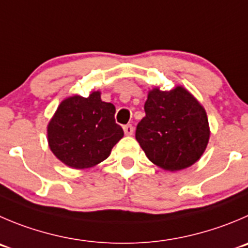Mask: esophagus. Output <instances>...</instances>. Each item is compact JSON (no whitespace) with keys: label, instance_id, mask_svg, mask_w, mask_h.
<instances>
[{"label":"esophagus","instance_id":"1","mask_svg":"<svg viewBox=\"0 0 248 248\" xmlns=\"http://www.w3.org/2000/svg\"><path fill=\"white\" fill-rule=\"evenodd\" d=\"M123 129H124V133H125V135H133L134 126L131 125V124H126V125L123 126Z\"/></svg>","mask_w":248,"mask_h":248}]
</instances>
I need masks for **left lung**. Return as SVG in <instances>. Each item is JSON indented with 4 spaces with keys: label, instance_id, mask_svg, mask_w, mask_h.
Segmentation results:
<instances>
[{
    "label": "left lung",
    "instance_id": "left-lung-1",
    "mask_svg": "<svg viewBox=\"0 0 248 248\" xmlns=\"http://www.w3.org/2000/svg\"><path fill=\"white\" fill-rule=\"evenodd\" d=\"M146 115L135 138L152 163L175 171L200 159L209 140L206 110L188 91L153 89L145 103Z\"/></svg>",
    "mask_w": 248,
    "mask_h": 248
}]
</instances>
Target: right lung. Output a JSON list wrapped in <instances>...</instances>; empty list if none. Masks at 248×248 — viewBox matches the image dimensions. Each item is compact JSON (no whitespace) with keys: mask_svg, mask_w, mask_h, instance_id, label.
<instances>
[{"mask_svg":"<svg viewBox=\"0 0 248 248\" xmlns=\"http://www.w3.org/2000/svg\"><path fill=\"white\" fill-rule=\"evenodd\" d=\"M115 107L103 102L98 91L89 97L63 101L48 124L49 148L67 166L90 168L105 161L124 136L114 119Z\"/></svg>","mask_w":248,"mask_h":248,"instance_id":"add662e5","label":"right lung"}]
</instances>
